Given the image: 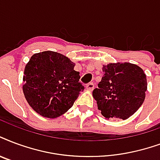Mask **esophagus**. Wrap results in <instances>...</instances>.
<instances>
[{
    "label": "esophagus",
    "instance_id": "esophagus-1",
    "mask_svg": "<svg viewBox=\"0 0 160 160\" xmlns=\"http://www.w3.org/2000/svg\"><path fill=\"white\" fill-rule=\"evenodd\" d=\"M86 89L88 90V91H92L94 89V84L92 82L88 83L87 85H86Z\"/></svg>",
    "mask_w": 160,
    "mask_h": 160
}]
</instances>
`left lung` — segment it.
I'll list each match as a JSON object with an SVG mask.
<instances>
[{
	"mask_svg": "<svg viewBox=\"0 0 160 160\" xmlns=\"http://www.w3.org/2000/svg\"><path fill=\"white\" fill-rule=\"evenodd\" d=\"M103 76L93 97L103 117L128 119L144 102L147 79L139 66L131 63L103 65Z\"/></svg>",
	"mask_w": 160,
	"mask_h": 160,
	"instance_id": "left-lung-1",
	"label": "left lung"
}]
</instances>
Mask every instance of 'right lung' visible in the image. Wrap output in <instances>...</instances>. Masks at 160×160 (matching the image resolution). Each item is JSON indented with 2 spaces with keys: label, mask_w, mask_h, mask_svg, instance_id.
I'll list each match as a JSON object with an SVG mask.
<instances>
[{
  "label": "right lung",
  "mask_w": 160,
  "mask_h": 160,
  "mask_svg": "<svg viewBox=\"0 0 160 160\" xmlns=\"http://www.w3.org/2000/svg\"><path fill=\"white\" fill-rule=\"evenodd\" d=\"M75 65L68 57L53 51L32 56L24 69L22 90L27 102L37 113L56 118L71 108L85 89Z\"/></svg>",
  "instance_id": "1"
}]
</instances>
